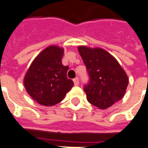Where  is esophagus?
Returning <instances> with one entry per match:
<instances>
[{"mask_svg": "<svg viewBox=\"0 0 148 148\" xmlns=\"http://www.w3.org/2000/svg\"><path fill=\"white\" fill-rule=\"evenodd\" d=\"M74 85H79V78L78 77H75L74 80Z\"/></svg>", "mask_w": 148, "mask_h": 148, "instance_id": "esophagus-1", "label": "esophagus"}]
</instances>
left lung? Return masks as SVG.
Listing matches in <instances>:
<instances>
[{"mask_svg":"<svg viewBox=\"0 0 148 148\" xmlns=\"http://www.w3.org/2000/svg\"><path fill=\"white\" fill-rule=\"evenodd\" d=\"M78 51L88 74L84 85L87 99L99 109H106L123 97L129 79L114 58L102 49L80 46Z\"/></svg>","mask_w":148,"mask_h":148,"instance_id":"8db88e82","label":"left lung"}]
</instances>
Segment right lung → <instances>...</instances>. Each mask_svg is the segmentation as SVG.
<instances>
[{
    "mask_svg": "<svg viewBox=\"0 0 148 148\" xmlns=\"http://www.w3.org/2000/svg\"><path fill=\"white\" fill-rule=\"evenodd\" d=\"M63 49L49 46L33 61L24 78V85L29 96L44 106H52L62 101L74 82L66 73L68 66L62 64Z\"/></svg>",
    "mask_w": 148,
    "mask_h": 148,
    "instance_id": "obj_1",
    "label": "right lung"
}]
</instances>
